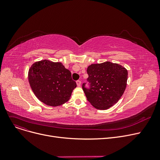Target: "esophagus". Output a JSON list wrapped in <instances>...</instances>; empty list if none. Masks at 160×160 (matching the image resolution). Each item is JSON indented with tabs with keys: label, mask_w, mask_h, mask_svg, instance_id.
Listing matches in <instances>:
<instances>
[{
	"label": "esophagus",
	"mask_w": 160,
	"mask_h": 160,
	"mask_svg": "<svg viewBox=\"0 0 160 160\" xmlns=\"http://www.w3.org/2000/svg\"><path fill=\"white\" fill-rule=\"evenodd\" d=\"M77 84L78 86H81V81L80 80H77Z\"/></svg>",
	"instance_id": "esophagus-1"
}]
</instances>
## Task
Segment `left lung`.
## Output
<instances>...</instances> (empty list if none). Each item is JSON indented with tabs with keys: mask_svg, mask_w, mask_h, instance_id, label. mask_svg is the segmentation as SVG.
<instances>
[{
	"mask_svg": "<svg viewBox=\"0 0 160 160\" xmlns=\"http://www.w3.org/2000/svg\"><path fill=\"white\" fill-rule=\"evenodd\" d=\"M89 88L82 89L91 105L98 110H107L121 98L127 87L128 71L118 63L106 62L91 64L87 69Z\"/></svg>",
	"mask_w": 160,
	"mask_h": 160,
	"instance_id": "obj_1",
	"label": "left lung"
}]
</instances>
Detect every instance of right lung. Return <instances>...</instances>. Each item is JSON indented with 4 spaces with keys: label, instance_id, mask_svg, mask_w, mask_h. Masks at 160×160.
<instances>
[{
    "label": "right lung",
    "instance_id": "right-lung-1",
    "mask_svg": "<svg viewBox=\"0 0 160 160\" xmlns=\"http://www.w3.org/2000/svg\"><path fill=\"white\" fill-rule=\"evenodd\" d=\"M28 81L36 97L50 106H58L68 101L77 87L71 72L62 63L47 60L32 64Z\"/></svg>",
    "mask_w": 160,
    "mask_h": 160
}]
</instances>
